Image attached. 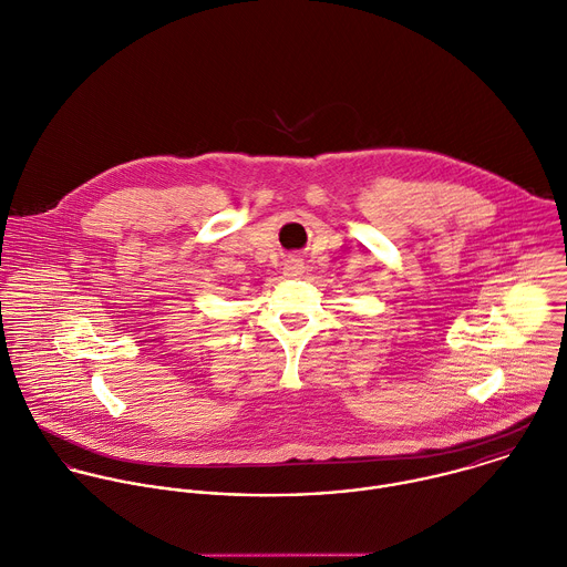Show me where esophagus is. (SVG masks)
<instances>
[{
	"label": "esophagus",
	"mask_w": 567,
	"mask_h": 567,
	"mask_svg": "<svg viewBox=\"0 0 567 567\" xmlns=\"http://www.w3.org/2000/svg\"><path fill=\"white\" fill-rule=\"evenodd\" d=\"M284 275L290 277V279H297L303 275V261L301 259H288L284 264Z\"/></svg>",
	"instance_id": "34e87169"
}]
</instances>
